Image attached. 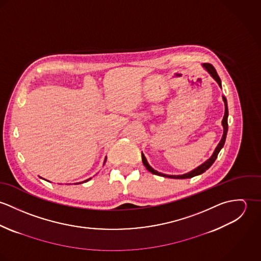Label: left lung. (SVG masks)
Wrapping results in <instances>:
<instances>
[{
    "label": "left lung",
    "mask_w": 261,
    "mask_h": 261,
    "mask_svg": "<svg viewBox=\"0 0 261 261\" xmlns=\"http://www.w3.org/2000/svg\"><path fill=\"white\" fill-rule=\"evenodd\" d=\"M203 66L206 68V70L211 74V76L217 81V83H218L219 86L221 87V80H220L219 76L217 74L216 69L214 68V66H213L212 64H210V63H204ZM223 100L224 103H225V113H224L223 120H222V124H223L224 127L223 137H222L220 143L218 144V146H217V148L215 149V151L213 152L212 156H211L209 160H207V161H206L204 164H202L200 167H198L197 169L193 170L192 172H190V173H188V174L180 175V176H172V175H165V174H162V173H159V172L154 171V170L149 166V164H148V162H147V160H146L144 153H142V161H143V164L145 165V167L147 168V170H148L149 172H150L151 174H153V175L163 176V177H165V178H172V179H189V178H193V177H195V176L201 175V174H203L204 172H206V171L213 165V163L215 162V160L217 159L219 151L223 148L224 144H225V140H226V136H227V130H228V122H227V118H228V108H227V100H226L225 96H223Z\"/></svg>",
    "instance_id": "obj_1"
}]
</instances>
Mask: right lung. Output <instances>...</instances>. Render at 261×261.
<instances>
[{"label":"right lung","mask_w":261,"mask_h":261,"mask_svg":"<svg viewBox=\"0 0 261 261\" xmlns=\"http://www.w3.org/2000/svg\"><path fill=\"white\" fill-rule=\"evenodd\" d=\"M89 180H90V179H89ZM87 181H88V180H86V181H85V182H87Z\"/></svg>","instance_id":"right-lung-1"}]
</instances>
